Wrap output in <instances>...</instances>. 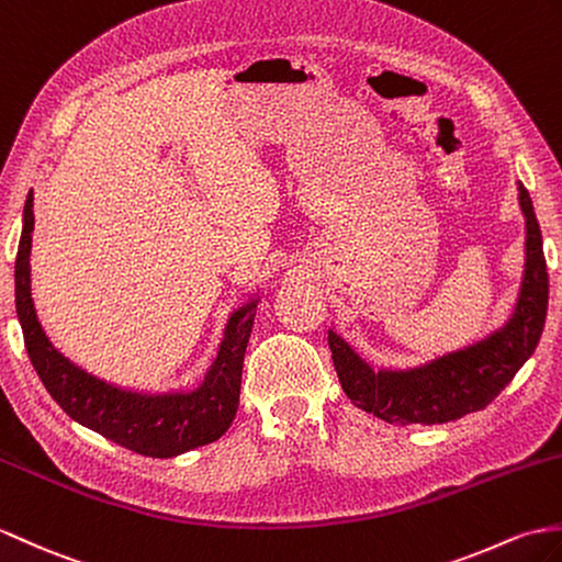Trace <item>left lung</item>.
<instances>
[{
	"mask_svg": "<svg viewBox=\"0 0 562 562\" xmlns=\"http://www.w3.org/2000/svg\"><path fill=\"white\" fill-rule=\"evenodd\" d=\"M517 191L527 220V260L513 318L501 330L407 371H373L340 335L328 330L337 378L359 409L387 424H448L484 409L533 355L546 323L548 272L529 191L521 181Z\"/></svg>",
	"mask_w": 562,
	"mask_h": 562,
	"instance_id": "left-lung-1",
	"label": "left lung"
}]
</instances>
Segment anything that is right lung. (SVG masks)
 I'll use <instances>...</instances> for the list:
<instances>
[{
  "label": "right lung",
  "mask_w": 562,
  "mask_h": 562,
  "mask_svg": "<svg viewBox=\"0 0 562 562\" xmlns=\"http://www.w3.org/2000/svg\"><path fill=\"white\" fill-rule=\"evenodd\" d=\"M33 225L31 191L23 207V229L14 270L16 313L25 351L52 400L74 422L146 458H177L225 434L239 407L241 369L254 328L256 299L232 313L217 359L199 387L191 393H132L78 369L47 340L43 325L37 323L31 296Z\"/></svg>",
  "instance_id": "obj_1"
}]
</instances>
